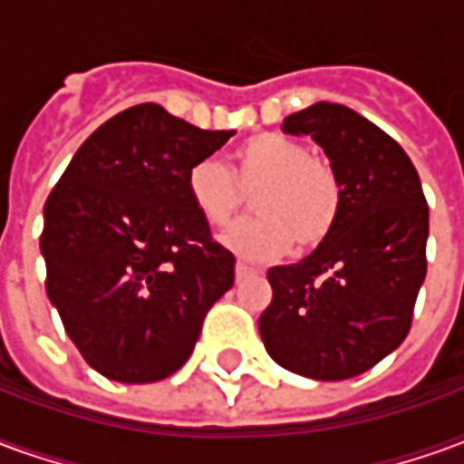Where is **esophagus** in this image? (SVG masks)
<instances>
[{"mask_svg": "<svg viewBox=\"0 0 464 464\" xmlns=\"http://www.w3.org/2000/svg\"><path fill=\"white\" fill-rule=\"evenodd\" d=\"M251 276H256V268H251V266H246V263H236V281H243V278H251Z\"/></svg>", "mask_w": 464, "mask_h": 464, "instance_id": "esophagus-1", "label": "esophagus"}]
</instances>
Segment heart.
Instances as JSON below:
<instances>
[{"mask_svg": "<svg viewBox=\"0 0 464 464\" xmlns=\"http://www.w3.org/2000/svg\"><path fill=\"white\" fill-rule=\"evenodd\" d=\"M186 196L193 211L213 228H226L251 196L258 218L236 226L223 243L246 261H276L298 243L318 248L335 228L343 186L331 163L281 133H261L238 146L231 169L201 159L186 171Z\"/></svg>", "mask_w": 464, "mask_h": 464, "instance_id": "1", "label": "heart"}]
</instances>
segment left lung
<instances>
[{"label": "left lung", "instance_id": "obj_1", "mask_svg": "<svg viewBox=\"0 0 464 464\" xmlns=\"http://www.w3.org/2000/svg\"><path fill=\"white\" fill-rule=\"evenodd\" d=\"M283 131L311 136L325 151L343 208L311 256L268 271L273 301L258 331L281 368L355 378L408 335L428 273V201L402 146L348 106L318 102L288 116Z\"/></svg>", "mask_w": 464, "mask_h": 464}]
</instances>
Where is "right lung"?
Here are the masks:
<instances>
[{"label":"right lung","instance_id":"obj_1","mask_svg":"<svg viewBox=\"0 0 464 464\" xmlns=\"http://www.w3.org/2000/svg\"><path fill=\"white\" fill-rule=\"evenodd\" d=\"M236 131L139 104L86 139L44 203L46 295L84 360L116 382L173 375L233 285L231 251L186 196V171Z\"/></svg>","mask_w":464,"mask_h":464}]
</instances>
